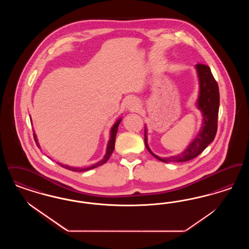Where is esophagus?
Returning a JSON list of instances; mask_svg holds the SVG:
<instances>
[{"label": "esophagus", "instance_id": "1", "mask_svg": "<svg viewBox=\"0 0 249 249\" xmlns=\"http://www.w3.org/2000/svg\"><path fill=\"white\" fill-rule=\"evenodd\" d=\"M126 107H127V109H128L129 111L134 112V111H136V110L138 109L139 103H138V101H137L136 99H134V98H129V99L127 100V102H126Z\"/></svg>", "mask_w": 249, "mask_h": 249}]
</instances>
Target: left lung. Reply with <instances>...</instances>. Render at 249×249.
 Here are the masks:
<instances>
[{"label": "left lung", "instance_id": "8db88e82", "mask_svg": "<svg viewBox=\"0 0 249 249\" xmlns=\"http://www.w3.org/2000/svg\"><path fill=\"white\" fill-rule=\"evenodd\" d=\"M199 78V96L196 106L202 114V123L201 129L180 154L169 158H160L155 155L149 148L147 143L146 127H144V144L149 153L162 162H184L198 157L201 152L213 142L217 130V117L219 109V90L218 86L213 78L209 66L198 63L195 65Z\"/></svg>", "mask_w": 249, "mask_h": 249}]
</instances>
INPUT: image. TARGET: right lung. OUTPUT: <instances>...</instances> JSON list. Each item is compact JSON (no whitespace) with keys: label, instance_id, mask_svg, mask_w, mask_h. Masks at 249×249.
Instances as JSON below:
<instances>
[{"label":"right lung","instance_id":"obj_1","mask_svg":"<svg viewBox=\"0 0 249 249\" xmlns=\"http://www.w3.org/2000/svg\"><path fill=\"white\" fill-rule=\"evenodd\" d=\"M121 120H122V119H121V118H119V119H118L116 122H115V124L113 125L112 129H111V130H110V139H109L108 143H107V153H106V155H105V157L103 158V160H101L100 161H98L97 163H95V164H93V165L89 166V167H86V168H79V167H78V168H77V167H71V166L66 165V164H62V163H59V162H58V164L61 166V167H63V168H65V169H67V170H71V171H72V172H85V171H89V170L94 169V168H96V167H99V166L105 164V163L107 162V160H109L110 156H111V154L113 153V151H114V149H115L116 135H117L118 129H119V123H120V121H121ZM34 137H35V140H36L37 146L40 148V144H39L38 140H37V137H36V133H34Z\"/></svg>","mask_w":249,"mask_h":249}]
</instances>
